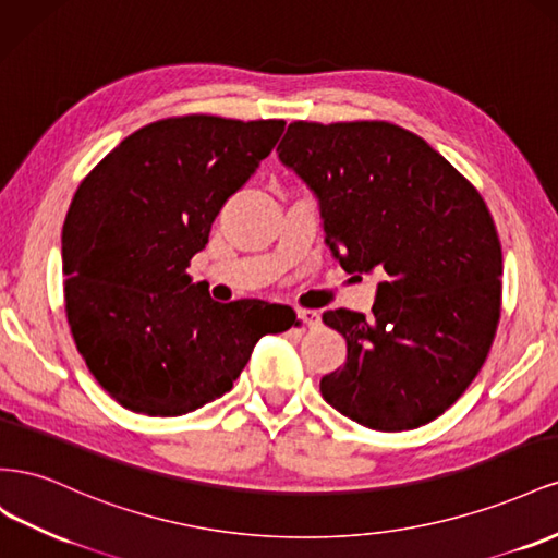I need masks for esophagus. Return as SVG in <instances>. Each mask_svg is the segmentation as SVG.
I'll use <instances>...</instances> for the list:
<instances>
[{
  "label": "esophagus",
  "instance_id": "esophagus-1",
  "mask_svg": "<svg viewBox=\"0 0 558 558\" xmlns=\"http://www.w3.org/2000/svg\"><path fill=\"white\" fill-rule=\"evenodd\" d=\"M296 317L304 325H308V327H317L320 325V313L317 311H306V308H301V311H296Z\"/></svg>",
  "mask_w": 558,
  "mask_h": 558
}]
</instances>
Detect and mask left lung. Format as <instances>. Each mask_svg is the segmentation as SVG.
Listing matches in <instances>:
<instances>
[{
    "mask_svg": "<svg viewBox=\"0 0 558 558\" xmlns=\"http://www.w3.org/2000/svg\"><path fill=\"white\" fill-rule=\"evenodd\" d=\"M278 158L317 201L331 257L384 276L374 315H323L348 343L320 380L325 402L380 433L435 421L482 369L500 320L502 250L480 191L386 121H294Z\"/></svg>",
    "mask_w": 558,
    "mask_h": 558,
    "instance_id": "1",
    "label": "left lung"
}]
</instances>
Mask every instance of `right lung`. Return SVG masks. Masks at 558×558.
<instances>
[{
	"mask_svg": "<svg viewBox=\"0 0 558 558\" xmlns=\"http://www.w3.org/2000/svg\"><path fill=\"white\" fill-rule=\"evenodd\" d=\"M284 121L180 117L145 125L78 184L62 225L65 311L76 350L114 400L182 416L233 388L290 306L219 304L186 266L225 203L274 151Z\"/></svg>",
	"mask_w": 558,
	"mask_h": 558,
	"instance_id": "1",
	"label": "right lung"
}]
</instances>
